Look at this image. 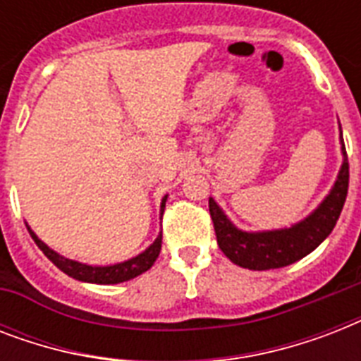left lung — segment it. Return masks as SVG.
I'll return each instance as SVG.
<instances>
[{"instance_id":"left-lung-1","label":"left lung","mask_w":361,"mask_h":361,"mask_svg":"<svg viewBox=\"0 0 361 361\" xmlns=\"http://www.w3.org/2000/svg\"><path fill=\"white\" fill-rule=\"evenodd\" d=\"M341 146L345 161L331 192L307 219L290 228L257 232V234L241 232L226 219V215L221 212L214 198H209V215L214 221L215 236L219 249L225 252L226 258H231L232 262L241 268L258 269V271L283 268L314 251L330 236L341 215L348 192V159L343 140Z\"/></svg>"}]
</instances>
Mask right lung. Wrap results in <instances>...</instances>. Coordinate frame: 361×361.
<instances>
[{
    "instance_id": "1",
    "label": "right lung",
    "mask_w": 361,
    "mask_h": 361,
    "mask_svg": "<svg viewBox=\"0 0 361 361\" xmlns=\"http://www.w3.org/2000/svg\"><path fill=\"white\" fill-rule=\"evenodd\" d=\"M164 202L166 198H163V204H161V212H164ZM31 238L37 243V247L41 249L44 255H47L50 260H52L56 266H58L63 274H67L73 279L86 281V283H97V285H116V283H123V281L135 279L140 274L147 271L152 268L153 262L157 260L159 252H161V243H163V234H159V238L153 241L152 245L147 247L146 251L140 252L138 257L130 258L127 262L114 264V266H87V264L75 262V260H69V258L59 257L58 252L52 251L50 247L44 245L39 238L31 232V228L27 226Z\"/></svg>"
}]
</instances>
